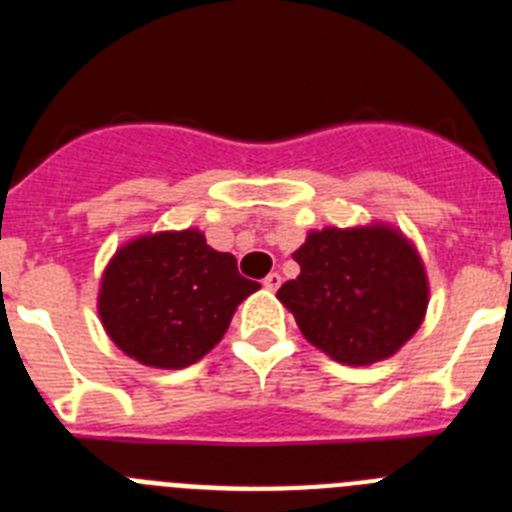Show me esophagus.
<instances>
[{"label":"esophagus","instance_id":"1","mask_svg":"<svg viewBox=\"0 0 512 512\" xmlns=\"http://www.w3.org/2000/svg\"><path fill=\"white\" fill-rule=\"evenodd\" d=\"M279 284H282V277H279L277 271H271L269 277L264 279V287L271 289V292H274V289H279Z\"/></svg>","mask_w":512,"mask_h":512}]
</instances>
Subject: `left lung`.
Instances as JSON below:
<instances>
[{
	"mask_svg": "<svg viewBox=\"0 0 512 512\" xmlns=\"http://www.w3.org/2000/svg\"><path fill=\"white\" fill-rule=\"evenodd\" d=\"M300 277L277 297L295 312L302 336L341 364L392 356L420 328L428 282L402 235L390 228H325L295 251Z\"/></svg>",
	"mask_w": 512,
	"mask_h": 512,
	"instance_id": "left-lung-1",
	"label": "left lung"
}]
</instances>
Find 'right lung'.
Wrapping results in <instances>:
<instances>
[{"mask_svg": "<svg viewBox=\"0 0 512 512\" xmlns=\"http://www.w3.org/2000/svg\"><path fill=\"white\" fill-rule=\"evenodd\" d=\"M259 287L197 230L146 235L120 248L104 271L99 315L140 364L182 369L223 338L235 307Z\"/></svg>", "mask_w": 512, "mask_h": 512, "instance_id": "right-lung-1", "label": "right lung"}]
</instances>
